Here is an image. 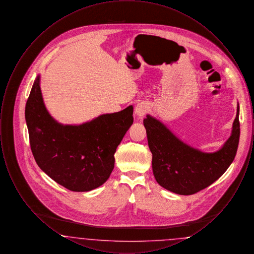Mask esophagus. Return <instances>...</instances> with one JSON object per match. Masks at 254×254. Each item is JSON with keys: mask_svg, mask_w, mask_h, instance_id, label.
Returning <instances> with one entry per match:
<instances>
[{"mask_svg": "<svg viewBox=\"0 0 254 254\" xmlns=\"http://www.w3.org/2000/svg\"><path fill=\"white\" fill-rule=\"evenodd\" d=\"M147 109H148V107H147L146 103H139L135 107V114L139 118H141V117L145 116V113L147 112Z\"/></svg>", "mask_w": 254, "mask_h": 254, "instance_id": "obj_1", "label": "esophagus"}]
</instances>
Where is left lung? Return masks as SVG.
<instances>
[{"mask_svg":"<svg viewBox=\"0 0 254 254\" xmlns=\"http://www.w3.org/2000/svg\"><path fill=\"white\" fill-rule=\"evenodd\" d=\"M239 104L230 138L213 152L187 144L157 118L144 119L152 170L158 184L173 193L191 195L218 180L234 160L240 137Z\"/></svg>","mask_w":254,"mask_h":254,"instance_id":"obj_1","label":"left lung"}]
</instances>
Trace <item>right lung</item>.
<instances>
[{
    "label": "right lung",
    "instance_id": "obj_1",
    "mask_svg": "<svg viewBox=\"0 0 254 254\" xmlns=\"http://www.w3.org/2000/svg\"><path fill=\"white\" fill-rule=\"evenodd\" d=\"M33 83L25 105V122L37 165L65 189L84 192L106 183L114 169L117 146L133 124V107L99 115L80 125H64L46 108Z\"/></svg>",
    "mask_w": 254,
    "mask_h": 254
}]
</instances>
